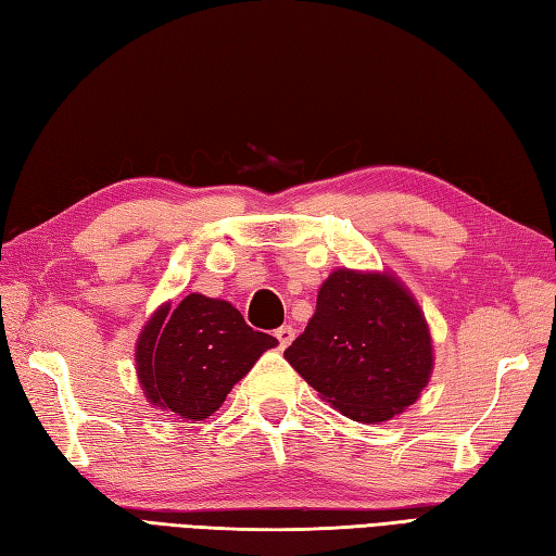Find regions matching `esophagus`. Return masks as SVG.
<instances>
[{
  "instance_id": "34e87169",
  "label": "esophagus",
  "mask_w": 556,
  "mask_h": 556,
  "mask_svg": "<svg viewBox=\"0 0 556 556\" xmlns=\"http://www.w3.org/2000/svg\"><path fill=\"white\" fill-rule=\"evenodd\" d=\"M275 337L279 340V346H289L293 342V337H296V330H293L291 325H281V328L275 330Z\"/></svg>"
}]
</instances>
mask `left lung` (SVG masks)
<instances>
[{
    "label": "left lung",
    "instance_id": "left-lung-1",
    "mask_svg": "<svg viewBox=\"0 0 556 556\" xmlns=\"http://www.w3.org/2000/svg\"><path fill=\"white\" fill-rule=\"evenodd\" d=\"M285 358L344 417L374 424L415 405L431 378L433 344L397 277L334 269Z\"/></svg>",
    "mask_w": 556,
    "mask_h": 556
}]
</instances>
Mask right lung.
<instances>
[{
	"label": "right lung",
	"instance_id": "obj_1",
	"mask_svg": "<svg viewBox=\"0 0 556 556\" xmlns=\"http://www.w3.org/2000/svg\"><path fill=\"white\" fill-rule=\"evenodd\" d=\"M271 346L275 337L250 328L228 301L190 293L147 320L137 340V376L156 407L202 421Z\"/></svg>",
	"mask_w": 556,
	"mask_h": 556
}]
</instances>
